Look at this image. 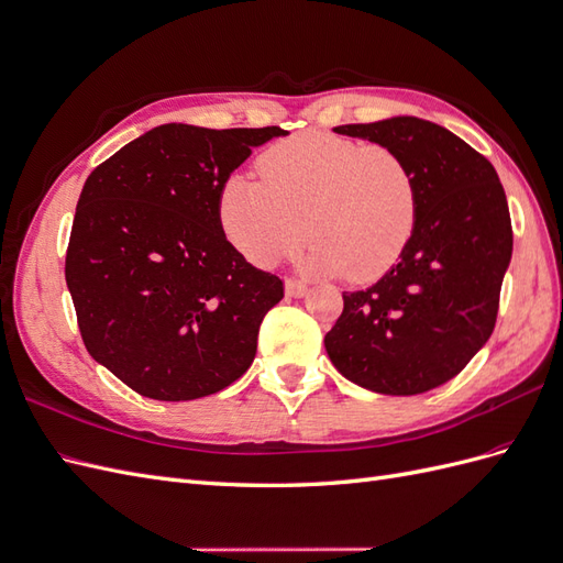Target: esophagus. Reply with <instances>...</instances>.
Wrapping results in <instances>:
<instances>
[{
	"label": "esophagus",
	"mask_w": 563,
	"mask_h": 563,
	"mask_svg": "<svg viewBox=\"0 0 563 563\" xmlns=\"http://www.w3.org/2000/svg\"><path fill=\"white\" fill-rule=\"evenodd\" d=\"M308 294V284L300 279H286V296L288 298H302Z\"/></svg>",
	"instance_id": "esophagus-1"
}]
</instances>
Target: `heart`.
I'll list each match as a JSON object with an SVG mask.
<instances>
[{
	"instance_id": "b5f03b06",
	"label": "heart",
	"mask_w": 563,
	"mask_h": 563,
	"mask_svg": "<svg viewBox=\"0 0 563 563\" xmlns=\"http://www.w3.org/2000/svg\"><path fill=\"white\" fill-rule=\"evenodd\" d=\"M261 180L232 174L216 213L228 242L253 265H275L314 242L305 263L319 275L380 279L416 232L420 195L411 166L380 143L300 131L255 162Z\"/></svg>"
}]
</instances>
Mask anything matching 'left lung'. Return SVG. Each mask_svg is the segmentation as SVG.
<instances>
[{
    "label": "left lung",
    "instance_id": "obj_1",
    "mask_svg": "<svg viewBox=\"0 0 563 563\" xmlns=\"http://www.w3.org/2000/svg\"><path fill=\"white\" fill-rule=\"evenodd\" d=\"M335 133L397 150L416 174L420 211L399 263L364 291L343 294L323 345L347 380L378 395H420L457 376L496 329L512 258L507 197L484 155L428 119Z\"/></svg>",
    "mask_w": 563,
    "mask_h": 563
}]
</instances>
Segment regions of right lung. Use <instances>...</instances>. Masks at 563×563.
I'll list each match as a JSON object with an SVG mask.
<instances>
[{
	"label": "right lung",
	"instance_id": "add662e5",
	"mask_svg": "<svg viewBox=\"0 0 563 563\" xmlns=\"http://www.w3.org/2000/svg\"><path fill=\"white\" fill-rule=\"evenodd\" d=\"M282 133L164 124L84 183L65 282L89 354L139 395L209 397L251 366L284 282L228 242L216 201L251 147Z\"/></svg>",
	"mask_w": 563,
	"mask_h": 563
}]
</instances>
